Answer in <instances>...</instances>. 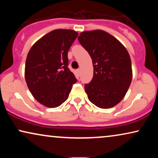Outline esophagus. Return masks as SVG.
Here are the masks:
<instances>
[{"mask_svg": "<svg viewBox=\"0 0 158 158\" xmlns=\"http://www.w3.org/2000/svg\"><path fill=\"white\" fill-rule=\"evenodd\" d=\"M76 73H77V76H80V73H81V70H80V69H77V70H76Z\"/></svg>", "mask_w": 158, "mask_h": 158, "instance_id": "1", "label": "esophagus"}]
</instances>
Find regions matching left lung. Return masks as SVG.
<instances>
[{
	"label": "left lung",
	"instance_id": "8db88e82",
	"mask_svg": "<svg viewBox=\"0 0 158 158\" xmlns=\"http://www.w3.org/2000/svg\"><path fill=\"white\" fill-rule=\"evenodd\" d=\"M93 61L94 77L85 85L90 102L109 109L126 95L132 78L129 55L122 43L101 30L83 31L77 37Z\"/></svg>",
	"mask_w": 158,
	"mask_h": 158
}]
</instances>
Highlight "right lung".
Instances as JSON below:
<instances>
[{"label":"right lung","mask_w":158,"mask_h":158,"mask_svg":"<svg viewBox=\"0 0 158 158\" xmlns=\"http://www.w3.org/2000/svg\"><path fill=\"white\" fill-rule=\"evenodd\" d=\"M77 35L73 30H54L39 40L28 53L26 82L34 98L45 106L61 105L77 82L68 68V52Z\"/></svg>","instance_id":"obj_1"}]
</instances>
